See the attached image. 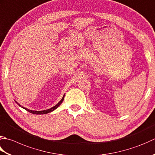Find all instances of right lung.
Listing matches in <instances>:
<instances>
[{"instance_id":"obj_1","label":"right lung","mask_w":155,"mask_h":155,"mask_svg":"<svg viewBox=\"0 0 155 155\" xmlns=\"http://www.w3.org/2000/svg\"><path fill=\"white\" fill-rule=\"evenodd\" d=\"M64 95H63V97H62V99L60 100V101L58 103V104L56 105H54V107H51L50 109H48V110H42V111H35V110H29V109H27V108H25V107H23V106H21L20 104H18V103L16 101H15V102L17 103V104H18V105H19V107H21L22 108H23V109H25V110H27V111H29V112H30V113H31V114H36V115H38V114H39V115H41V114H48V113H50V112H51V111H53L54 110H55L56 109H57L58 107H59V106L60 105V104H62V101H64Z\"/></svg>"}]
</instances>
